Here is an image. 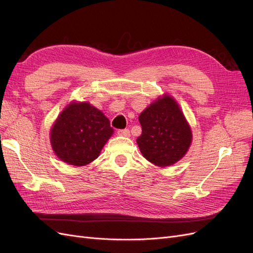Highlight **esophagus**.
<instances>
[{
  "label": "esophagus",
  "instance_id": "obj_1",
  "mask_svg": "<svg viewBox=\"0 0 253 253\" xmlns=\"http://www.w3.org/2000/svg\"><path fill=\"white\" fill-rule=\"evenodd\" d=\"M117 134L119 136H125V137H128L129 136V131L127 128H125V129H118L117 131Z\"/></svg>",
  "mask_w": 253,
  "mask_h": 253
}]
</instances>
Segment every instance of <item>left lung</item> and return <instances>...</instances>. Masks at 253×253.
<instances>
[{
    "mask_svg": "<svg viewBox=\"0 0 253 253\" xmlns=\"http://www.w3.org/2000/svg\"><path fill=\"white\" fill-rule=\"evenodd\" d=\"M138 120L142 133L136 141L150 163L164 168L186 155L192 142V131L172 96L158 97L140 113Z\"/></svg>",
    "mask_w": 253,
    "mask_h": 253,
    "instance_id": "left-lung-1",
    "label": "left lung"
}]
</instances>
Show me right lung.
Instances as JSON below:
<instances>
[{"label":"right lung","instance_id":"1","mask_svg":"<svg viewBox=\"0 0 253 253\" xmlns=\"http://www.w3.org/2000/svg\"><path fill=\"white\" fill-rule=\"evenodd\" d=\"M114 133L105 115L87 101H72L50 128L51 148L58 158L75 167L90 164Z\"/></svg>","mask_w":253,"mask_h":253}]
</instances>
